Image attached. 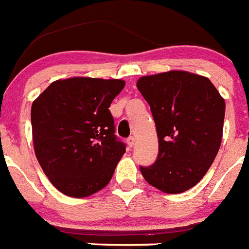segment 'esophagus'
<instances>
[{"mask_svg": "<svg viewBox=\"0 0 249 249\" xmlns=\"http://www.w3.org/2000/svg\"><path fill=\"white\" fill-rule=\"evenodd\" d=\"M135 143H136V140H135V137H129L128 140H127V144H128V147H129V148H132V147L135 146Z\"/></svg>", "mask_w": 249, "mask_h": 249, "instance_id": "obj_1", "label": "esophagus"}]
</instances>
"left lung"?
<instances>
[{
  "instance_id": "obj_1",
  "label": "left lung",
  "mask_w": 249,
  "mask_h": 249,
  "mask_svg": "<svg viewBox=\"0 0 249 249\" xmlns=\"http://www.w3.org/2000/svg\"><path fill=\"white\" fill-rule=\"evenodd\" d=\"M158 136L157 160L141 167L151 186L169 195L201 181L221 147L226 102L207 77L187 71L141 77Z\"/></svg>"
}]
</instances>
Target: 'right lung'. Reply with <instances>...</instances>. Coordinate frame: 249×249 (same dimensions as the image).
<instances>
[{"instance_id":"add662e5","label":"right lung","mask_w":249,"mask_h":249,"mask_svg":"<svg viewBox=\"0 0 249 249\" xmlns=\"http://www.w3.org/2000/svg\"><path fill=\"white\" fill-rule=\"evenodd\" d=\"M123 80L71 77L51 83L32 103L37 160L68 197L83 198L105 188L126 152L114 136L108 107Z\"/></svg>"}]
</instances>
